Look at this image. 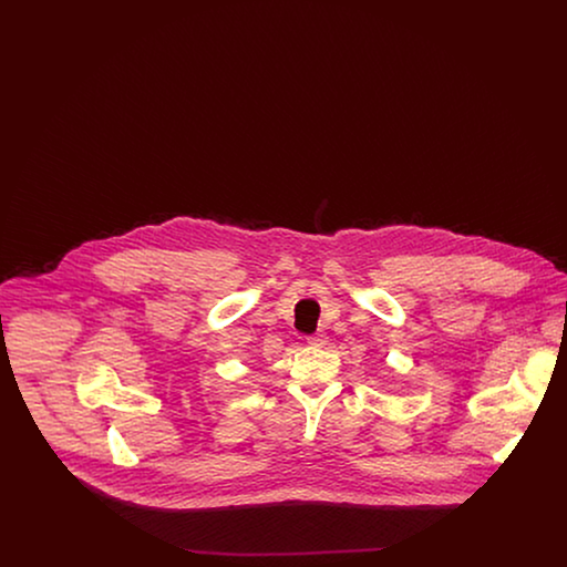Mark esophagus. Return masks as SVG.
I'll return each mask as SVG.
<instances>
[{"label":"esophagus","mask_w":567,"mask_h":567,"mask_svg":"<svg viewBox=\"0 0 567 567\" xmlns=\"http://www.w3.org/2000/svg\"><path fill=\"white\" fill-rule=\"evenodd\" d=\"M308 344L310 347H317V349H321L327 344V336L324 333H315V336H308Z\"/></svg>","instance_id":"34e87169"}]
</instances>
